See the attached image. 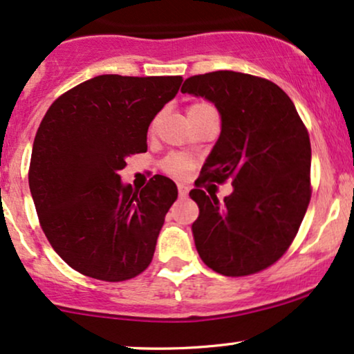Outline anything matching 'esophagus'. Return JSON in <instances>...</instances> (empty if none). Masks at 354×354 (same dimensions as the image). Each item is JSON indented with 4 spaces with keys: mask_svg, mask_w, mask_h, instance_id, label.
Instances as JSON below:
<instances>
[{
    "mask_svg": "<svg viewBox=\"0 0 354 354\" xmlns=\"http://www.w3.org/2000/svg\"><path fill=\"white\" fill-rule=\"evenodd\" d=\"M187 192H189V189H187V186H185V185H178V194H180L181 199L186 198Z\"/></svg>",
    "mask_w": 354,
    "mask_h": 354,
    "instance_id": "1",
    "label": "esophagus"
}]
</instances>
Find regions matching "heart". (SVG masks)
<instances>
[{
	"instance_id": "heart-1",
	"label": "heart",
	"mask_w": 354,
	"mask_h": 354,
	"mask_svg": "<svg viewBox=\"0 0 354 354\" xmlns=\"http://www.w3.org/2000/svg\"><path fill=\"white\" fill-rule=\"evenodd\" d=\"M207 109H212V107H210L209 104H205V102H192V104L187 107V115H189V119H191V118H194V115L204 113V111H207ZM155 122L156 120L151 122V125H150L151 129L155 127ZM194 165H196L194 160L189 158L187 155L173 153L163 160L162 168L165 173L169 174V176L186 178L187 174L194 169Z\"/></svg>"
}]
</instances>
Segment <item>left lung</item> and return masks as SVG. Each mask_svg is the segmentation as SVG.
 <instances>
[{
	"label": "left lung",
	"mask_w": 354,
	"mask_h": 354,
	"mask_svg": "<svg viewBox=\"0 0 354 354\" xmlns=\"http://www.w3.org/2000/svg\"><path fill=\"white\" fill-rule=\"evenodd\" d=\"M181 93L212 101L222 132L189 192L203 261L223 276L259 272L288 252L310 203V138L290 97L270 80L212 71L187 78ZM230 180L221 203L207 182Z\"/></svg>",
	"instance_id": "obj_1"
}]
</instances>
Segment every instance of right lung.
Listing matches in <instances>:
<instances>
[{
    "instance_id": "right-lung-1",
    "label": "right lung",
    "mask_w": 354,
    "mask_h": 354,
    "mask_svg": "<svg viewBox=\"0 0 354 354\" xmlns=\"http://www.w3.org/2000/svg\"><path fill=\"white\" fill-rule=\"evenodd\" d=\"M181 77L100 75L58 96L35 133L29 187L48 243L70 268L107 283L132 279L153 258L178 187L155 174L142 191L120 183L125 158Z\"/></svg>"
}]
</instances>
